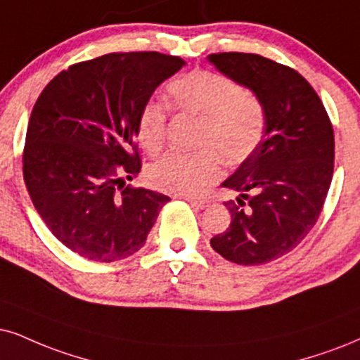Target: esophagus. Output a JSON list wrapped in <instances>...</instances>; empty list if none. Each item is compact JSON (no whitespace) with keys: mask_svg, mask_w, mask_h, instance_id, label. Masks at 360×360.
<instances>
[{"mask_svg":"<svg viewBox=\"0 0 360 360\" xmlns=\"http://www.w3.org/2000/svg\"><path fill=\"white\" fill-rule=\"evenodd\" d=\"M184 201L189 202L191 206L195 207V209H206L209 201L206 199H199V198H191V195H184Z\"/></svg>","mask_w":360,"mask_h":360,"instance_id":"34e87169","label":"esophagus"}]
</instances>
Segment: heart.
I'll use <instances>...</instances> for the list:
<instances>
[{"label":"heart","instance_id":"heart-1","mask_svg":"<svg viewBox=\"0 0 360 360\" xmlns=\"http://www.w3.org/2000/svg\"><path fill=\"white\" fill-rule=\"evenodd\" d=\"M167 98L177 111L199 117L198 153H167L151 165L148 181L171 194H195L219 177L220 154L227 165H238L256 151L264 136L266 112L252 93L219 72L198 70L172 81ZM167 115L161 103L149 101L138 117V141L148 154L165 144Z\"/></svg>","mask_w":360,"mask_h":360}]
</instances>
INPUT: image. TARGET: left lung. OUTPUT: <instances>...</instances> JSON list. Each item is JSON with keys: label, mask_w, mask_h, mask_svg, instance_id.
<instances>
[{"label": "left lung", "mask_w": 360, "mask_h": 360, "mask_svg": "<svg viewBox=\"0 0 360 360\" xmlns=\"http://www.w3.org/2000/svg\"><path fill=\"white\" fill-rule=\"evenodd\" d=\"M207 61L251 89L266 112L256 151L221 184L238 193L229 229L211 239L227 261L261 266L292 251L319 219L334 172V131L317 93L292 68L251 53Z\"/></svg>", "instance_id": "1"}]
</instances>
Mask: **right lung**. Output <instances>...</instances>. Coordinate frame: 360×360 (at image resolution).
I'll return each instance as SVG.
<instances>
[{"mask_svg": "<svg viewBox=\"0 0 360 360\" xmlns=\"http://www.w3.org/2000/svg\"><path fill=\"white\" fill-rule=\"evenodd\" d=\"M186 63L177 56L111 53L61 71L28 122L22 176L54 238L81 257L115 262L146 243L169 198L124 188L141 171L134 139L144 104Z\"/></svg>", "mask_w": 360, "mask_h": 360, "instance_id": "obj_1", "label": "right lung"}]
</instances>
